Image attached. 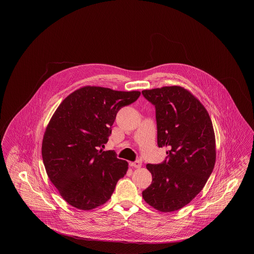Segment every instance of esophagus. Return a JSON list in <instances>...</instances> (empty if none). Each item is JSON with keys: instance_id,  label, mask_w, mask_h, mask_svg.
I'll use <instances>...</instances> for the list:
<instances>
[{"instance_id": "esophagus-1", "label": "esophagus", "mask_w": 254, "mask_h": 254, "mask_svg": "<svg viewBox=\"0 0 254 254\" xmlns=\"http://www.w3.org/2000/svg\"><path fill=\"white\" fill-rule=\"evenodd\" d=\"M129 166H130V167H132V168H136V169H139V168H141V166H142V162H141V161H136V162H131V163H129Z\"/></svg>"}]
</instances>
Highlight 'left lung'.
Wrapping results in <instances>:
<instances>
[{
	"label": "left lung",
	"instance_id": "8db88e82",
	"mask_svg": "<svg viewBox=\"0 0 254 254\" xmlns=\"http://www.w3.org/2000/svg\"><path fill=\"white\" fill-rule=\"evenodd\" d=\"M142 93L155 106L158 146L169 148L162 164L146 165L152 183L142 195L159 211H175L193 200L213 170L216 145L212 122L202 103L182 86Z\"/></svg>",
	"mask_w": 254,
	"mask_h": 254
}]
</instances>
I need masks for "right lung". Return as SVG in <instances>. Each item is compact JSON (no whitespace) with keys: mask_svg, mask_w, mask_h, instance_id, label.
<instances>
[{"mask_svg":"<svg viewBox=\"0 0 254 254\" xmlns=\"http://www.w3.org/2000/svg\"><path fill=\"white\" fill-rule=\"evenodd\" d=\"M140 94L86 85L66 97L52 115L42 156L49 180L67 204L89 210L110 199L128 164L101 146L109 141L117 112Z\"/></svg>","mask_w":254,"mask_h":254,"instance_id":"obj_1","label":"right lung"}]
</instances>
